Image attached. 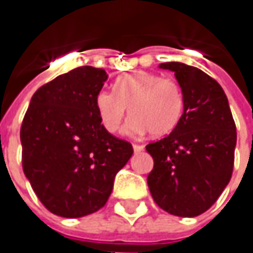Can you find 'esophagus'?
Here are the masks:
<instances>
[{"label": "esophagus", "mask_w": 253, "mask_h": 253, "mask_svg": "<svg viewBox=\"0 0 253 253\" xmlns=\"http://www.w3.org/2000/svg\"><path fill=\"white\" fill-rule=\"evenodd\" d=\"M142 151H143V146H142V145H136V143L133 145V152H135V153H139V152Z\"/></svg>", "instance_id": "esophagus-1"}]
</instances>
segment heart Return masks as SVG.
Instances as JSON below:
<instances>
[{
  "instance_id": "b5f03b06",
  "label": "heart",
  "mask_w": 253,
  "mask_h": 253,
  "mask_svg": "<svg viewBox=\"0 0 253 253\" xmlns=\"http://www.w3.org/2000/svg\"><path fill=\"white\" fill-rule=\"evenodd\" d=\"M129 107L132 120L126 131L166 136L179 125L184 111V94L177 80L159 74L133 72L124 74L114 91L101 90L95 97V108L105 131L120 129Z\"/></svg>"
}]
</instances>
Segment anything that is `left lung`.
<instances>
[{"label": "left lung", "mask_w": 253, "mask_h": 253, "mask_svg": "<svg viewBox=\"0 0 253 253\" xmlns=\"http://www.w3.org/2000/svg\"><path fill=\"white\" fill-rule=\"evenodd\" d=\"M161 67L174 72L184 94V111L168 136L146 145L153 158L148 186L166 212L196 217L217 201L231 180L237 126L227 95L212 77L177 62Z\"/></svg>", "instance_id": "1"}]
</instances>
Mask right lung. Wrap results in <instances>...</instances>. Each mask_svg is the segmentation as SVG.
<instances>
[{"label": "right lung", "mask_w": 253, "mask_h": 253, "mask_svg": "<svg viewBox=\"0 0 253 253\" xmlns=\"http://www.w3.org/2000/svg\"><path fill=\"white\" fill-rule=\"evenodd\" d=\"M107 73L82 66L39 87L21 125L22 169L56 215L79 218L105 206L117 171L133 153L102 126L95 108Z\"/></svg>", "instance_id": "1"}]
</instances>
